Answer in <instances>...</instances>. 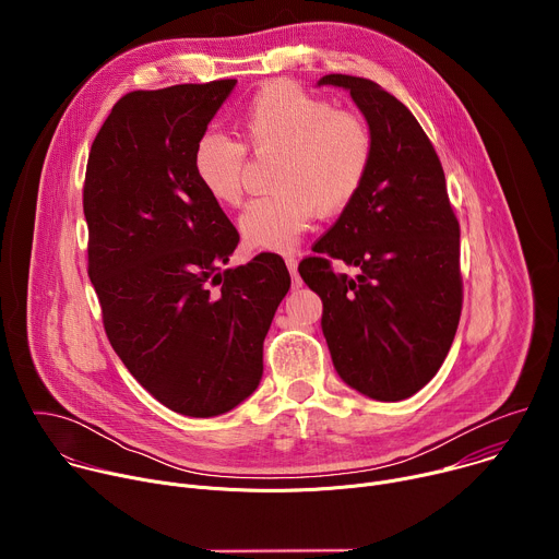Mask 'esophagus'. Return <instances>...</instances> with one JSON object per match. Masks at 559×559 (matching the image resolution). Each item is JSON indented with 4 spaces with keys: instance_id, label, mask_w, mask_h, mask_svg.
Instances as JSON below:
<instances>
[{
    "instance_id": "obj_1",
    "label": "esophagus",
    "mask_w": 559,
    "mask_h": 559,
    "mask_svg": "<svg viewBox=\"0 0 559 559\" xmlns=\"http://www.w3.org/2000/svg\"><path fill=\"white\" fill-rule=\"evenodd\" d=\"M285 265H287V270L292 274V287H300V278H298V272H296L298 261L294 257H285Z\"/></svg>"
}]
</instances>
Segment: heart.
<instances>
[{"label": "heart", "instance_id": "obj_1", "mask_svg": "<svg viewBox=\"0 0 559 559\" xmlns=\"http://www.w3.org/2000/svg\"><path fill=\"white\" fill-rule=\"evenodd\" d=\"M236 141L207 132L192 152V173L218 205L246 194V150L278 152L270 197L257 199L238 221L250 250L289 252L313 212L336 214L360 192L373 139L354 112L289 82L263 86L231 119Z\"/></svg>", "mask_w": 559, "mask_h": 559}]
</instances>
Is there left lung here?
<instances>
[{"mask_svg": "<svg viewBox=\"0 0 559 559\" xmlns=\"http://www.w3.org/2000/svg\"><path fill=\"white\" fill-rule=\"evenodd\" d=\"M318 86L349 91L373 152L360 192L298 272L323 300L338 376L373 401H405L438 373L460 323V225L440 158L403 102L352 74ZM330 258L359 274L336 275Z\"/></svg>", "mask_w": 559, "mask_h": 559, "instance_id": "8db88e82", "label": "left lung"}]
</instances>
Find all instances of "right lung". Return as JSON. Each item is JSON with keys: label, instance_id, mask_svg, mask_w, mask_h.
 <instances>
[{"label": "right lung", "instance_id": "add662e5", "mask_svg": "<svg viewBox=\"0 0 559 559\" xmlns=\"http://www.w3.org/2000/svg\"><path fill=\"white\" fill-rule=\"evenodd\" d=\"M234 86L128 93L93 141L84 183L88 276L108 341L145 391L190 418L254 393L292 283L270 252L225 267L238 231L192 173L194 145Z\"/></svg>", "mask_w": 559, "mask_h": 559}]
</instances>
